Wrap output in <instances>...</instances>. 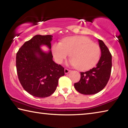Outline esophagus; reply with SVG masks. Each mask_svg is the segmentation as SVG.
Instances as JSON below:
<instances>
[{"label": "esophagus", "instance_id": "1", "mask_svg": "<svg viewBox=\"0 0 128 128\" xmlns=\"http://www.w3.org/2000/svg\"><path fill=\"white\" fill-rule=\"evenodd\" d=\"M70 70H69V69H66V68H65L64 69V72H65V73H66V74H68V73L70 72Z\"/></svg>", "mask_w": 128, "mask_h": 128}]
</instances>
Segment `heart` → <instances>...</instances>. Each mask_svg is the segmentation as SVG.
Returning a JSON list of instances; mask_svg holds the SVG:
<instances>
[{"instance_id": "obj_1", "label": "heart", "mask_w": 128, "mask_h": 128, "mask_svg": "<svg viewBox=\"0 0 128 128\" xmlns=\"http://www.w3.org/2000/svg\"><path fill=\"white\" fill-rule=\"evenodd\" d=\"M55 61L62 64L70 54V63L80 70L93 68L99 62L101 50L96 43L86 36H75L64 39L52 47Z\"/></svg>"}]
</instances>
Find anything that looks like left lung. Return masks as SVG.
<instances>
[{
	"label": "left lung",
	"instance_id": "8db88e82",
	"mask_svg": "<svg viewBox=\"0 0 128 128\" xmlns=\"http://www.w3.org/2000/svg\"><path fill=\"white\" fill-rule=\"evenodd\" d=\"M101 56L96 67L85 72H81L80 81L74 84L78 92L92 95L100 92L107 85L112 69V55L102 40H99Z\"/></svg>",
	"mask_w": 128,
	"mask_h": 128
}]
</instances>
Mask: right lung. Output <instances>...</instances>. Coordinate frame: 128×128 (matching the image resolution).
Masks as SVG:
<instances>
[{"label":"right lung","instance_id":"right-lung-1","mask_svg":"<svg viewBox=\"0 0 128 128\" xmlns=\"http://www.w3.org/2000/svg\"><path fill=\"white\" fill-rule=\"evenodd\" d=\"M51 35H36L24 43L16 54V69L21 85L30 95L38 98L50 96L56 89L64 68L52 60L51 50L42 51L41 45L51 48Z\"/></svg>","mask_w":128,"mask_h":128}]
</instances>
